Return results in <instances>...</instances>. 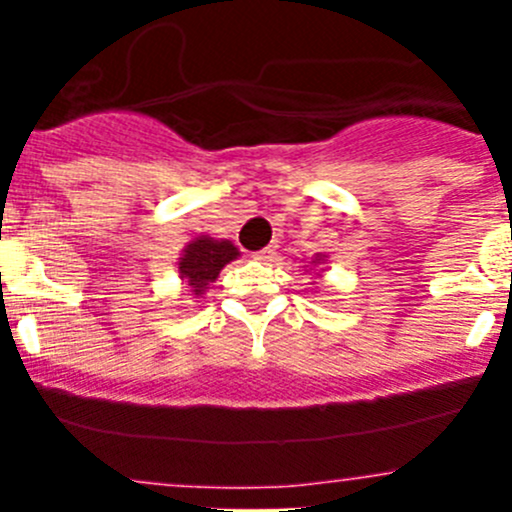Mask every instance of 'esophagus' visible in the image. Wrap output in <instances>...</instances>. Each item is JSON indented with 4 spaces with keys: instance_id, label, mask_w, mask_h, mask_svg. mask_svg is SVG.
<instances>
[{
    "instance_id": "obj_1",
    "label": "esophagus",
    "mask_w": 512,
    "mask_h": 512,
    "mask_svg": "<svg viewBox=\"0 0 512 512\" xmlns=\"http://www.w3.org/2000/svg\"><path fill=\"white\" fill-rule=\"evenodd\" d=\"M255 260H260V262H272L277 257V247L275 245H270V247H265V250H260V252H255Z\"/></svg>"
}]
</instances>
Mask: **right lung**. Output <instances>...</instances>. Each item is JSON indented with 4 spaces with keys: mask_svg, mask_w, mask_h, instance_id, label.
<instances>
[{
    "mask_svg": "<svg viewBox=\"0 0 512 512\" xmlns=\"http://www.w3.org/2000/svg\"><path fill=\"white\" fill-rule=\"evenodd\" d=\"M240 255L237 247L227 240H213V237H198L185 247L180 257V277L193 287L195 294H203L210 282L220 275V270L230 260Z\"/></svg>",
    "mask_w": 512,
    "mask_h": 512,
    "instance_id": "1",
    "label": "right lung"
}]
</instances>
